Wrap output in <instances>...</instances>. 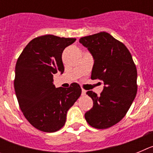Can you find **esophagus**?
Returning <instances> with one entry per match:
<instances>
[{
  "mask_svg": "<svg viewBox=\"0 0 153 153\" xmlns=\"http://www.w3.org/2000/svg\"><path fill=\"white\" fill-rule=\"evenodd\" d=\"M86 91L85 90H82V93H81V94H82V96H84L85 94H86Z\"/></svg>",
  "mask_w": 153,
  "mask_h": 153,
  "instance_id": "obj_1",
  "label": "esophagus"
}]
</instances>
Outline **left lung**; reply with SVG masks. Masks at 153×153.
<instances>
[{"label": "left lung", "instance_id": "obj_1", "mask_svg": "<svg viewBox=\"0 0 153 153\" xmlns=\"http://www.w3.org/2000/svg\"><path fill=\"white\" fill-rule=\"evenodd\" d=\"M79 43L94 60L91 79L104 83L99 97L93 91L86 92L93 106L85 113V119L92 127L107 129L125 117L136 97V65L126 47L106 32L81 37Z\"/></svg>", "mask_w": 153, "mask_h": 153}]
</instances>
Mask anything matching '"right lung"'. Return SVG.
I'll list each match as a JSON object with an SVG mask.
<instances>
[{
  "instance_id": "obj_1",
  "label": "right lung",
  "mask_w": 153,
  "mask_h": 153,
  "mask_svg": "<svg viewBox=\"0 0 153 153\" xmlns=\"http://www.w3.org/2000/svg\"><path fill=\"white\" fill-rule=\"evenodd\" d=\"M75 38L44 35L25 47L15 67L14 90L19 106L36 129L53 132L64 126L67 113L80 97V86L56 88L53 74L64 71L62 53Z\"/></svg>"
}]
</instances>
